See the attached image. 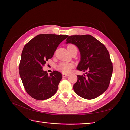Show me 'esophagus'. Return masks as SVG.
<instances>
[{"label":"esophagus","mask_w":130,"mask_h":130,"mask_svg":"<svg viewBox=\"0 0 130 130\" xmlns=\"http://www.w3.org/2000/svg\"><path fill=\"white\" fill-rule=\"evenodd\" d=\"M62 76L63 77H67L68 76H69V74H64V73H63L62 74Z\"/></svg>","instance_id":"1"}]
</instances>
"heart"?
Returning <instances> with one entry per match:
<instances>
[{"mask_svg":"<svg viewBox=\"0 0 130 130\" xmlns=\"http://www.w3.org/2000/svg\"><path fill=\"white\" fill-rule=\"evenodd\" d=\"M68 46L72 47V48H76L75 46L73 44H69ZM73 67L74 65L72 63L61 62L56 66V69L60 72L63 73H68L73 68Z\"/></svg>","mask_w":130,"mask_h":130,"instance_id":"b5f03b06","label":"heart"}]
</instances>
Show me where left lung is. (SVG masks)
<instances>
[{"label": "left lung", "mask_w": 130, "mask_h": 130, "mask_svg": "<svg viewBox=\"0 0 130 130\" xmlns=\"http://www.w3.org/2000/svg\"><path fill=\"white\" fill-rule=\"evenodd\" d=\"M66 43L75 45L80 50L81 61L77 69L86 75H77L74 92L86 99H93L108 88L113 72V64L105 46L90 35H72Z\"/></svg>", "instance_id": "1"}]
</instances>
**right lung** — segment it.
<instances>
[{
  "instance_id": "add662e5",
  "label": "right lung",
  "mask_w": 130,
  "mask_h": 130,
  "mask_svg": "<svg viewBox=\"0 0 130 130\" xmlns=\"http://www.w3.org/2000/svg\"><path fill=\"white\" fill-rule=\"evenodd\" d=\"M68 36L40 34L23 48L19 73L26 92L35 99H49L57 92L62 78L61 73L55 70L48 75L46 71L43 70L42 67L53 56L58 45Z\"/></svg>"
}]
</instances>
